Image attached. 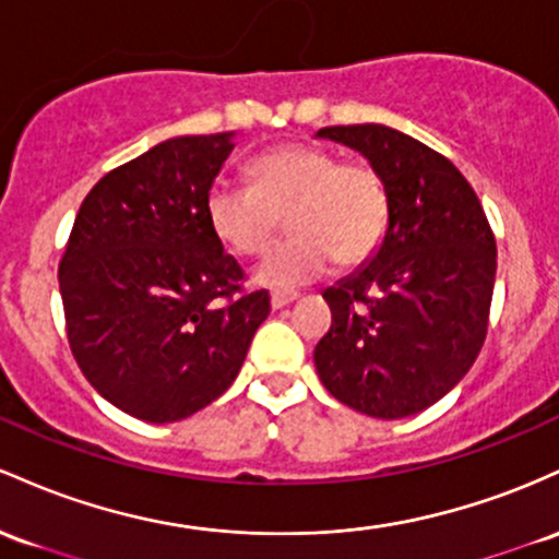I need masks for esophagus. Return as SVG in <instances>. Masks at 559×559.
Masks as SVG:
<instances>
[{
	"label": "esophagus",
	"instance_id": "34e87169",
	"mask_svg": "<svg viewBox=\"0 0 559 559\" xmlns=\"http://www.w3.org/2000/svg\"><path fill=\"white\" fill-rule=\"evenodd\" d=\"M298 298V293H274L272 296V309H285L287 304Z\"/></svg>",
	"mask_w": 559,
	"mask_h": 559
}]
</instances>
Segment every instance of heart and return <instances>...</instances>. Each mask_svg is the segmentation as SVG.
<instances>
[{
	"label": "heart",
	"instance_id": "heart-1",
	"mask_svg": "<svg viewBox=\"0 0 559 559\" xmlns=\"http://www.w3.org/2000/svg\"><path fill=\"white\" fill-rule=\"evenodd\" d=\"M250 181H216L205 195V216L213 235L240 255L261 253L285 218L290 237L253 272L272 290L309 285L332 259L359 266L380 248L391 222V195L378 168L341 163L330 150L274 147L250 163Z\"/></svg>",
	"mask_w": 559,
	"mask_h": 559
}]
</instances>
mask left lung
I'll return each mask as SVG.
<instances>
[{"label": "left lung", "mask_w": 559, "mask_h": 559, "mask_svg": "<svg viewBox=\"0 0 559 559\" xmlns=\"http://www.w3.org/2000/svg\"><path fill=\"white\" fill-rule=\"evenodd\" d=\"M367 158L391 195L380 248L322 293L332 328L313 348L341 404L401 419L443 399L478 359L488 330L497 242L460 168L382 123L317 131Z\"/></svg>", "instance_id": "8db88e82"}]
</instances>
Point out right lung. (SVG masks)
Returning <instances> with one entry per match:
<instances>
[{"label":"right lung","mask_w":559,"mask_h":559,"mask_svg":"<svg viewBox=\"0 0 559 559\" xmlns=\"http://www.w3.org/2000/svg\"><path fill=\"white\" fill-rule=\"evenodd\" d=\"M231 150L235 131L171 136L112 168L81 203L62 253L81 372L144 423H177L222 396L269 317L266 290L235 296L242 269L205 216Z\"/></svg>","instance_id":"obj_1"}]
</instances>
